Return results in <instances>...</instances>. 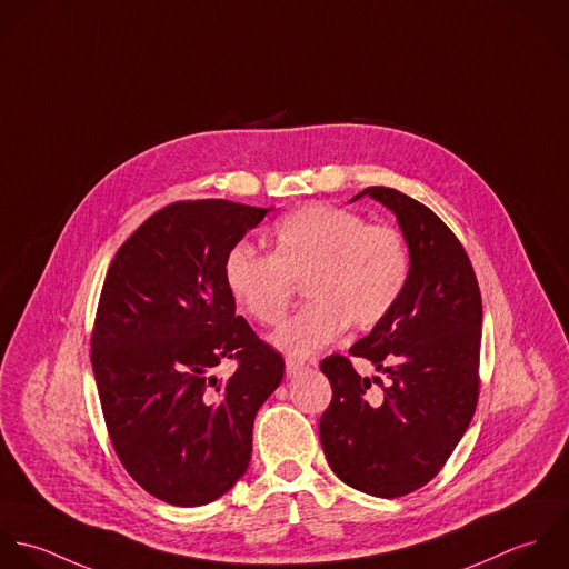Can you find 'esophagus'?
Segmentation results:
<instances>
[{"label":"esophagus","mask_w":569,"mask_h":569,"mask_svg":"<svg viewBox=\"0 0 569 569\" xmlns=\"http://www.w3.org/2000/svg\"><path fill=\"white\" fill-rule=\"evenodd\" d=\"M306 369V365L303 362H299V360H292V358H288L286 360V373L292 378V376H297L299 371H303Z\"/></svg>","instance_id":"esophagus-1"}]
</instances>
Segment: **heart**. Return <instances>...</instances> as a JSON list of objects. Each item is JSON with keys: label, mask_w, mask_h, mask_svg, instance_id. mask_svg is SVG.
<instances>
[{"label": "heart", "mask_w": 569, "mask_h": 569, "mask_svg": "<svg viewBox=\"0 0 569 569\" xmlns=\"http://www.w3.org/2000/svg\"><path fill=\"white\" fill-rule=\"evenodd\" d=\"M270 257L248 243L224 257L230 297L261 326H277L303 283L310 301L274 335L290 356H310L335 341L347 323L378 326L398 303L409 279L411 257L402 232L369 227L353 211L303 204L281 216L268 232Z\"/></svg>", "instance_id": "1"}]
</instances>
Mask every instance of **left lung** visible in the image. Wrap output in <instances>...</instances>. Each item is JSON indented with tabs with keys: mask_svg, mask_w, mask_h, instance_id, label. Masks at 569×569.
<instances>
[{
	"mask_svg": "<svg viewBox=\"0 0 569 569\" xmlns=\"http://www.w3.org/2000/svg\"><path fill=\"white\" fill-rule=\"evenodd\" d=\"M405 234L411 270L402 297L349 353L387 376H360L332 353L321 371L332 402L319 436L330 468L373 497H402L429 483L466 433L479 396L481 295L470 259L429 207L387 187H367ZM380 383V392L370 385Z\"/></svg>",
	"mask_w": 569,
	"mask_h": 569,
	"instance_id": "left-lung-1",
	"label": "left lung"
}]
</instances>
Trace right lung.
Segmentation results:
<instances>
[{
	"label": "right lung",
	"instance_id": "add662e5",
	"mask_svg": "<svg viewBox=\"0 0 569 569\" xmlns=\"http://www.w3.org/2000/svg\"><path fill=\"white\" fill-rule=\"evenodd\" d=\"M270 209L228 200L176 202L118 248L94 332L92 367L124 470L171 506L228 492L252 453V422L283 378L224 283V257ZM230 357L238 369L218 381Z\"/></svg>",
	"mask_w": 569,
	"mask_h": 569
}]
</instances>
